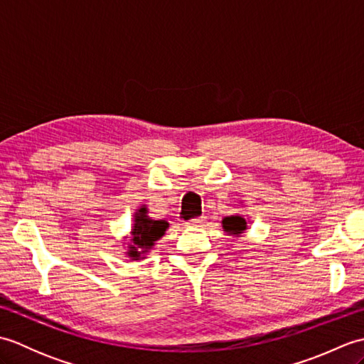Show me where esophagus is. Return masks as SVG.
Instances as JSON below:
<instances>
[{"instance_id": "1", "label": "esophagus", "mask_w": 364, "mask_h": 364, "mask_svg": "<svg viewBox=\"0 0 364 364\" xmlns=\"http://www.w3.org/2000/svg\"><path fill=\"white\" fill-rule=\"evenodd\" d=\"M205 223V218H197V219H191L186 222V225L189 227H202Z\"/></svg>"}]
</instances>
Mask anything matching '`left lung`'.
Wrapping results in <instances>:
<instances>
[{
  "mask_svg": "<svg viewBox=\"0 0 364 364\" xmlns=\"http://www.w3.org/2000/svg\"><path fill=\"white\" fill-rule=\"evenodd\" d=\"M222 228L227 235H233L239 236L242 235L247 230V220L242 218V215H228V218L222 219Z\"/></svg>",
  "mask_w": 364,
  "mask_h": 364,
  "instance_id": "8db88e82",
  "label": "left lung"
}]
</instances>
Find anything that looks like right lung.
<instances>
[{"label":"right lung","mask_w":364,"mask_h":364,"mask_svg":"<svg viewBox=\"0 0 364 364\" xmlns=\"http://www.w3.org/2000/svg\"><path fill=\"white\" fill-rule=\"evenodd\" d=\"M167 228V220L151 219L146 206L142 205L134 213L133 228L129 231V241L123 242L127 245V257L131 261L144 259L145 255L154 247V242L159 241V239L166 235Z\"/></svg>","instance_id":"1"}]
</instances>
